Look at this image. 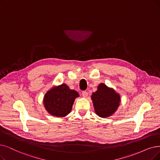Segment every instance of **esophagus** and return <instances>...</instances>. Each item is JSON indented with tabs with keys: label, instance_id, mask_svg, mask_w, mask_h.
<instances>
[{
	"label": "esophagus",
	"instance_id": "1",
	"mask_svg": "<svg viewBox=\"0 0 160 160\" xmlns=\"http://www.w3.org/2000/svg\"><path fill=\"white\" fill-rule=\"evenodd\" d=\"M82 96L84 98H86L87 96H88V92L86 91H82Z\"/></svg>",
	"mask_w": 160,
	"mask_h": 160
}]
</instances>
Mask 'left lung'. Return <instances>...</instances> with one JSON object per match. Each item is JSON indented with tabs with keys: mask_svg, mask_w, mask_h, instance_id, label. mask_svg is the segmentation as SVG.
<instances>
[{
	"mask_svg": "<svg viewBox=\"0 0 160 160\" xmlns=\"http://www.w3.org/2000/svg\"><path fill=\"white\" fill-rule=\"evenodd\" d=\"M91 100L96 114L102 118H106L118 110L121 97L113 88L101 82L97 87V91L92 92Z\"/></svg>",
	"mask_w": 160,
	"mask_h": 160,
	"instance_id": "8db88e82",
	"label": "left lung"
}]
</instances>
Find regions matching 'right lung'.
<instances>
[{
    "label": "right lung",
    "mask_w": 160,
    "mask_h": 160,
    "mask_svg": "<svg viewBox=\"0 0 160 160\" xmlns=\"http://www.w3.org/2000/svg\"><path fill=\"white\" fill-rule=\"evenodd\" d=\"M79 97L78 92L65 83L54 86L44 96V107L52 116L64 118L71 112L74 101Z\"/></svg>",
    "instance_id": "add662e5"
}]
</instances>
